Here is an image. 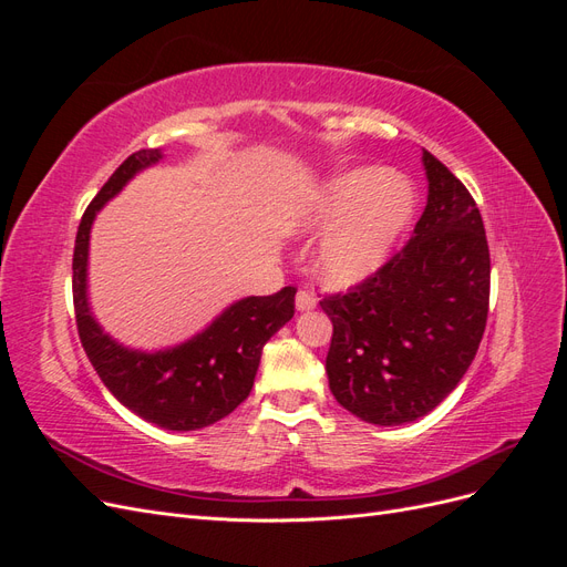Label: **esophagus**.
Here are the masks:
<instances>
[{
    "label": "esophagus",
    "instance_id": "34e87169",
    "mask_svg": "<svg viewBox=\"0 0 567 567\" xmlns=\"http://www.w3.org/2000/svg\"><path fill=\"white\" fill-rule=\"evenodd\" d=\"M296 307L300 312H310V310H315L317 307V298H315V293H310V290H298V296H296Z\"/></svg>",
    "mask_w": 567,
    "mask_h": 567
}]
</instances>
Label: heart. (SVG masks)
<instances>
[{
  "instance_id": "obj_1",
  "label": "heart",
  "mask_w": 567,
  "mask_h": 567,
  "mask_svg": "<svg viewBox=\"0 0 567 567\" xmlns=\"http://www.w3.org/2000/svg\"><path fill=\"white\" fill-rule=\"evenodd\" d=\"M411 184L385 167H357L321 184L298 217L319 234L315 271L329 288H352L379 271L414 217Z\"/></svg>"
}]
</instances>
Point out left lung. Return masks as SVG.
Instances as JSON below:
<instances>
[{"label": "left lung", "mask_w": 567, "mask_h": 567, "mask_svg": "<svg viewBox=\"0 0 567 567\" xmlns=\"http://www.w3.org/2000/svg\"><path fill=\"white\" fill-rule=\"evenodd\" d=\"M427 203L409 244L346 296L319 305L333 323V398L375 425L411 423L458 385L489 310V248L468 188L423 151Z\"/></svg>", "instance_id": "left-lung-1"}]
</instances>
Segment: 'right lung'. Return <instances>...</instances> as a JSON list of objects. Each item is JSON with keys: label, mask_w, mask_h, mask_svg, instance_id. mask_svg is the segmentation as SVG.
Returning a JSON list of instances; mask_svg holds the SVG:
<instances>
[{"label": "right lung", "mask_w": 567, "mask_h": 567, "mask_svg": "<svg viewBox=\"0 0 567 567\" xmlns=\"http://www.w3.org/2000/svg\"><path fill=\"white\" fill-rule=\"evenodd\" d=\"M161 158V148L132 153L84 210L73 252L75 321L94 371L120 404L165 431H198L225 419L248 398L265 342L293 319L296 288L238 300L192 340L158 352L130 350L104 333L87 300L94 217L136 173Z\"/></svg>", "instance_id": "add662e5"}]
</instances>
